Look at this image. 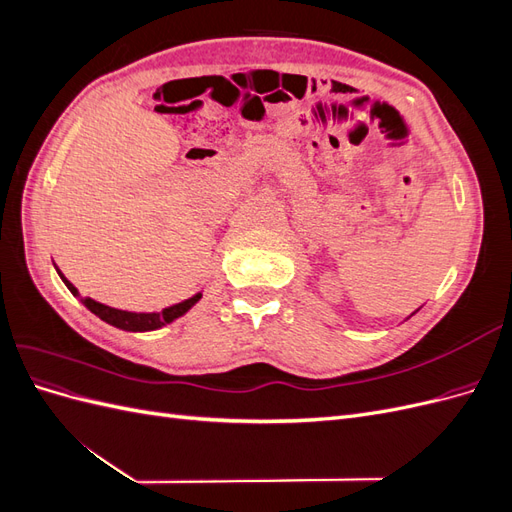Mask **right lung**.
Segmentation results:
<instances>
[{
  "instance_id": "1",
  "label": "right lung",
  "mask_w": 512,
  "mask_h": 512,
  "mask_svg": "<svg viewBox=\"0 0 512 512\" xmlns=\"http://www.w3.org/2000/svg\"><path fill=\"white\" fill-rule=\"evenodd\" d=\"M57 273H59V277L61 280H64V284L68 286V290L74 294V297H79L81 299V303L89 309L91 314H96L100 320H104V322H108V324H113V327H117V329H123V331H156V329H162L164 324H168V322H173V320H177L179 316H183L185 312H188L190 307H194L198 301H200V297H203V294H194V297H190V299H185V301H181V303H177V305H173V307H166V309H162V312L158 314V312H151V314H136V312H126V309H115V307H108V305H104V303H98V301H94V299H89V297H81L79 294V290H76L68 280H66V275L61 273L59 269H57Z\"/></svg>"
}]
</instances>
